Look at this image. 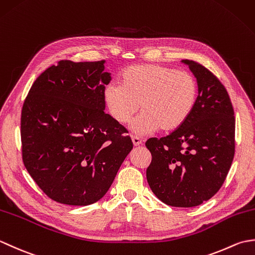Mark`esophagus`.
<instances>
[{"label":"esophagus","mask_w":255,"mask_h":255,"mask_svg":"<svg viewBox=\"0 0 255 255\" xmlns=\"http://www.w3.org/2000/svg\"><path fill=\"white\" fill-rule=\"evenodd\" d=\"M131 140H132V143H133L134 147H137V145L141 144V139H140V138L137 137V136H132V137H131Z\"/></svg>","instance_id":"1"}]
</instances>
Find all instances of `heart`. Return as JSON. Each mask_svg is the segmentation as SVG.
<instances>
[{
	"mask_svg": "<svg viewBox=\"0 0 255 255\" xmlns=\"http://www.w3.org/2000/svg\"><path fill=\"white\" fill-rule=\"evenodd\" d=\"M104 102L112 117L126 124L133 119V133L143 136L158 130L169 132L183 126L197 100V82L191 73L160 66L138 64L125 69L122 84L108 82L104 88Z\"/></svg>",
	"mask_w": 255,
	"mask_h": 255,
	"instance_id": "obj_1",
	"label": "heart"
}]
</instances>
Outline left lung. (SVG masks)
Segmentation results:
<instances>
[{
	"label": "left lung",
	"instance_id": "1",
	"mask_svg": "<svg viewBox=\"0 0 255 255\" xmlns=\"http://www.w3.org/2000/svg\"><path fill=\"white\" fill-rule=\"evenodd\" d=\"M197 80L198 96L183 126L145 142L151 191L164 204L195 207L210 199L226 180L235 156L236 118L228 92L198 62L182 60Z\"/></svg>",
	"mask_w": 255,
	"mask_h": 255
}]
</instances>
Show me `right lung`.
I'll return each mask as SVG.
<instances>
[{"label": "right lung", "instance_id": "1", "mask_svg": "<svg viewBox=\"0 0 255 255\" xmlns=\"http://www.w3.org/2000/svg\"><path fill=\"white\" fill-rule=\"evenodd\" d=\"M105 61L61 60L36 79L20 117L23 162L48 197L96 203L132 149L127 129L104 112Z\"/></svg>", "mask_w": 255, "mask_h": 255}]
</instances>
